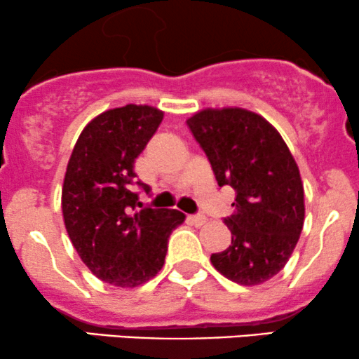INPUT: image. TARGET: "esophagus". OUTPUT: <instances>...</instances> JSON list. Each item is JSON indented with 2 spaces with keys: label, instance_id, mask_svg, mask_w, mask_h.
<instances>
[{
  "label": "esophagus",
  "instance_id": "34e87169",
  "mask_svg": "<svg viewBox=\"0 0 359 359\" xmlns=\"http://www.w3.org/2000/svg\"><path fill=\"white\" fill-rule=\"evenodd\" d=\"M188 221H189L193 226L201 227V226L206 224L208 219L203 216V214H194V216H188Z\"/></svg>",
  "mask_w": 359,
  "mask_h": 359
}]
</instances>
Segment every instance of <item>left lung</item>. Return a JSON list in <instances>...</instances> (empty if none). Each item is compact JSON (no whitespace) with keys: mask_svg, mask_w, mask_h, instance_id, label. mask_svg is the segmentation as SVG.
I'll list each match as a JSON object with an SVG mask.
<instances>
[{"mask_svg":"<svg viewBox=\"0 0 359 359\" xmlns=\"http://www.w3.org/2000/svg\"><path fill=\"white\" fill-rule=\"evenodd\" d=\"M219 186L236 191L226 217L232 239L212 254L217 272L241 285H259L285 267L305 219L304 183L280 133L254 111L204 109L186 120Z\"/></svg>","mask_w":359,"mask_h":359,"instance_id":"obj_1","label":"left lung"}]
</instances>
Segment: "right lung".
Returning a JSON list of instances; mask_svg holds the SVG:
<instances>
[{"instance_id": "add662e5", "label": "right lung", "mask_w": 359, "mask_h": 359, "mask_svg": "<svg viewBox=\"0 0 359 359\" xmlns=\"http://www.w3.org/2000/svg\"><path fill=\"white\" fill-rule=\"evenodd\" d=\"M163 111L128 104L97 115L82 130L62 186L67 234L88 271L110 285L133 288L165 264L168 237L183 224L176 209H137L133 166L155 135Z\"/></svg>"}]
</instances>
